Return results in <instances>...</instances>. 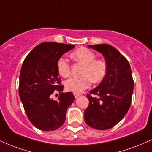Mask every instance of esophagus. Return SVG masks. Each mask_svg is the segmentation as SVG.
<instances>
[{
	"label": "esophagus",
	"instance_id": "34e87169",
	"mask_svg": "<svg viewBox=\"0 0 152 152\" xmlns=\"http://www.w3.org/2000/svg\"><path fill=\"white\" fill-rule=\"evenodd\" d=\"M74 96L75 98H78V96H81V94H76V93H74Z\"/></svg>",
	"mask_w": 152,
	"mask_h": 152
}]
</instances>
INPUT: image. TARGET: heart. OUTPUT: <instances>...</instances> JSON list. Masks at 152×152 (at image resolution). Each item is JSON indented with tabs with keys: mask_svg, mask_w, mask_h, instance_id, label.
<instances>
[{
	"mask_svg": "<svg viewBox=\"0 0 152 152\" xmlns=\"http://www.w3.org/2000/svg\"><path fill=\"white\" fill-rule=\"evenodd\" d=\"M71 56L76 61L84 65L81 78H71L65 81L67 91L80 94L91 86L92 81L99 83L105 78L107 71V65L103 59H96V55L94 52L87 48H79L71 54ZM58 73L62 77L70 76L71 69L68 61L64 58H58L56 64Z\"/></svg>",
	"mask_w": 152,
	"mask_h": 152,
	"instance_id": "obj_1",
	"label": "heart"
}]
</instances>
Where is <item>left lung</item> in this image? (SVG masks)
<instances>
[{
  "mask_svg": "<svg viewBox=\"0 0 152 152\" xmlns=\"http://www.w3.org/2000/svg\"><path fill=\"white\" fill-rule=\"evenodd\" d=\"M88 47L103 54L107 71L101 83L87 94L89 105L84 111V120L89 127L104 130L112 128L127 114L131 105L134 81L128 61L118 49L107 44ZM92 94L99 98H94Z\"/></svg>",
  "mask_w": 152,
  "mask_h": 152,
  "instance_id": "obj_1",
  "label": "left lung"
}]
</instances>
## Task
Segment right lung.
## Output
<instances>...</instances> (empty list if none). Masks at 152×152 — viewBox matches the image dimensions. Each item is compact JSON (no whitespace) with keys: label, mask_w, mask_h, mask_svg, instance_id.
I'll return each mask as SVG.
<instances>
[{"label":"right lung","mask_w":152,"mask_h":152,"mask_svg":"<svg viewBox=\"0 0 152 152\" xmlns=\"http://www.w3.org/2000/svg\"><path fill=\"white\" fill-rule=\"evenodd\" d=\"M75 47L73 45L47 42L29 53L20 74L19 96L30 121L43 131L55 130L66 120L67 109L74 102L71 92L61 93L56 64L58 58ZM55 90L61 93L58 101L50 96Z\"/></svg>","instance_id":"1"}]
</instances>
